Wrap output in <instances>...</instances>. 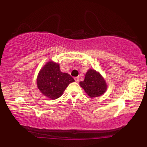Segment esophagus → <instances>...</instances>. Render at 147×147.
Wrapping results in <instances>:
<instances>
[{
  "label": "esophagus",
  "instance_id": "obj_1",
  "mask_svg": "<svg viewBox=\"0 0 147 147\" xmlns=\"http://www.w3.org/2000/svg\"><path fill=\"white\" fill-rule=\"evenodd\" d=\"M75 82H79V77H75Z\"/></svg>",
  "mask_w": 147,
  "mask_h": 147
}]
</instances>
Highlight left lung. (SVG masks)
Wrapping results in <instances>:
<instances>
[{"instance_id":"1","label":"left lung","mask_w":147,"mask_h":147,"mask_svg":"<svg viewBox=\"0 0 147 147\" xmlns=\"http://www.w3.org/2000/svg\"><path fill=\"white\" fill-rule=\"evenodd\" d=\"M79 84L90 97L101 96L107 89L105 79L99 72L92 69L88 70L84 81L79 82Z\"/></svg>"}]
</instances>
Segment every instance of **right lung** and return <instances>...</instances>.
I'll list each match as a JSON object with an SVG mask.
<instances>
[{"mask_svg": "<svg viewBox=\"0 0 147 147\" xmlns=\"http://www.w3.org/2000/svg\"><path fill=\"white\" fill-rule=\"evenodd\" d=\"M74 82L70 75L61 72L59 64L49 61L39 71L36 84L43 95L50 99H55L62 95L69 84Z\"/></svg>", "mask_w": 147, "mask_h": 147, "instance_id": "add662e5", "label": "right lung"}]
</instances>
